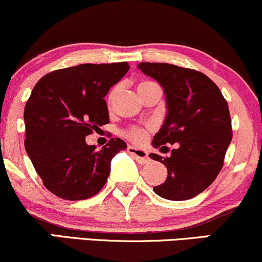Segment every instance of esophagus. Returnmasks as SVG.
Returning <instances> with one entry per match:
<instances>
[{
    "label": "esophagus",
    "instance_id": "esophagus-1",
    "mask_svg": "<svg viewBox=\"0 0 262 262\" xmlns=\"http://www.w3.org/2000/svg\"><path fill=\"white\" fill-rule=\"evenodd\" d=\"M127 152L132 156V157L135 158V160L137 161V162L141 163V164L147 163L149 161L148 154H147L146 149L137 148V147H134V146H128L127 147Z\"/></svg>",
    "mask_w": 262,
    "mask_h": 262
}]
</instances>
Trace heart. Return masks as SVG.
Masks as SVG:
<instances>
[{
    "label": "heart",
    "instance_id": "1",
    "mask_svg": "<svg viewBox=\"0 0 262 262\" xmlns=\"http://www.w3.org/2000/svg\"><path fill=\"white\" fill-rule=\"evenodd\" d=\"M151 84H155V83H152V81H142V83L139 84V89H142V88H145L147 85H151ZM114 94H115V92L111 93L110 98H113ZM126 135H127V137H130L131 140L136 141V142H142L146 137V132L145 130H142V128H130V130L126 131Z\"/></svg>",
    "mask_w": 262,
    "mask_h": 262
}]
</instances>
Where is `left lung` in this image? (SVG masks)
I'll return each instance as SVG.
<instances>
[{
	"label": "left lung",
	"instance_id": "obj_1",
	"mask_svg": "<svg viewBox=\"0 0 262 262\" xmlns=\"http://www.w3.org/2000/svg\"><path fill=\"white\" fill-rule=\"evenodd\" d=\"M137 68L163 88L166 117L152 146L176 145L170 156L151 154L163 163L167 178L155 193L169 201H187L207 189L219 174L230 145L228 102L213 81L196 70L167 63H142Z\"/></svg>",
	"mask_w": 262,
	"mask_h": 262
}]
</instances>
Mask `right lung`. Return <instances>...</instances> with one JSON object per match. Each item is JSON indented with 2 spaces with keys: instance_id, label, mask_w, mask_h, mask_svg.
Returning <instances> with one entry per match:
<instances>
[{
  "instance_id": "obj_1",
  "label": "right lung",
  "mask_w": 262,
  "mask_h": 262,
  "mask_svg": "<svg viewBox=\"0 0 262 262\" xmlns=\"http://www.w3.org/2000/svg\"><path fill=\"white\" fill-rule=\"evenodd\" d=\"M130 69L127 61L80 64L44 75L25 107V147L43 184L67 201L95 195L106 183L111 160L126 143L111 139L101 149L85 137L108 122L104 98Z\"/></svg>"
}]
</instances>
